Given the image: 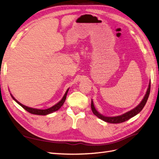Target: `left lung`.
<instances>
[{"mask_svg": "<svg viewBox=\"0 0 159 159\" xmlns=\"http://www.w3.org/2000/svg\"><path fill=\"white\" fill-rule=\"evenodd\" d=\"M150 92V82L149 84L148 89V90H147L146 94L145 96H144V98H143L142 102H141V103L138 105H137L136 107L132 109V110H130V111L126 112V113H125V114L120 115V116H114V117H107V116H104L103 115H101L96 110V109H95V107L94 106L93 101H92V102H91L92 111H93V114L95 116H97L98 118L101 119L102 120H103L105 122H107L109 123H113V124H118V123L124 122L126 120H129L130 118H131L132 117H133V116H136L137 114H139V113L142 110L143 107L145 106L148 98Z\"/></svg>", "mask_w": 159, "mask_h": 159, "instance_id": "obj_1", "label": "left lung"}]
</instances>
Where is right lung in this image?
I'll return each mask as SVG.
<instances>
[{
    "label": "right lung",
    "instance_id": "obj_1",
    "mask_svg": "<svg viewBox=\"0 0 159 159\" xmlns=\"http://www.w3.org/2000/svg\"><path fill=\"white\" fill-rule=\"evenodd\" d=\"M69 91V89H67V90L66 91V93L64 95V97H62V98L61 99V101H60L58 103H56L55 105H54V106H52V107H50L48 109H35V108H31V107H29L27 106H25V105H22V103H20L19 101H17L15 98H14L12 94H11V97L13 98V99L14 101H16L17 103H18L20 105H21L25 110H26L27 111H29V113H30V114H36V115H47V114H51V113L54 112V111H57L58 109H59L60 108H61L62 105L64 104L65 101V99H66V95H67V93Z\"/></svg>",
    "mask_w": 159,
    "mask_h": 159
}]
</instances>
